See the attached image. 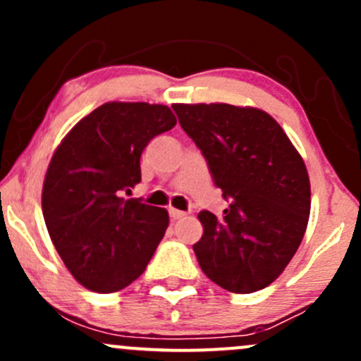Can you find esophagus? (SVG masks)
<instances>
[{"label": "esophagus", "mask_w": 361, "mask_h": 361, "mask_svg": "<svg viewBox=\"0 0 361 361\" xmlns=\"http://www.w3.org/2000/svg\"><path fill=\"white\" fill-rule=\"evenodd\" d=\"M186 215V212H181V210H178V209H169V217L171 219H181V217H185Z\"/></svg>", "instance_id": "esophagus-1"}]
</instances>
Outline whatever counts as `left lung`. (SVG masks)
Instances as JSON below:
<instances>
[{"instance_id":"1","label":"left lung","mask_w":361,"mask_h":361,"mask_svg":"<svg viewBox=\"0 0 361 361\" xmlns=\"http://www.w3.org/2000/svg\"><path fill=\"white\" fill-rule=\"evenodd\" d=\"M173 110L231 200L222 219L198 214L204 235L193 251L202 271L229 292L268 287L307 229L310 181L304 159L280 123L255 106L175 103Z\"/></svg>"}]
</instances>
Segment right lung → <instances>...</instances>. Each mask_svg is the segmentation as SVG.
I'll use <instances>...</instances> for the list:
<instances>
[{
  "label": "right lung",
  "instance_id": "obj_1",
  "mask_svg": "<svg viewBox=\"0 0 361 361\" xmlns=\"http://www.w3.org/2000/svg\"><path fill=\"white\" fill-rule=\"evenodd\" d=\"M175 126L166 105L110 102L57 146L45 173L42 214L61 259L82 287L118 292L146 270L168 229V210L122 193L140 181L149 140Z\"/></svg>",
  "mask_w": 361,
  "mask_h": 361
}]
</instances>
